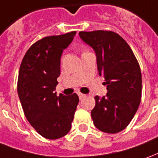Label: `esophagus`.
<instances>
[{"instance_id":"obj_1","label":"esophagus","mask_w":158,"mask_h":158,"mask_svg":"<svg viewBox=\"0 0 158 158\" xmlns=\"http://www.w3.org/2000/svg\"><path fill=\"white\" fill-rule=\"evenodd\" d=\"M78 96H79V98L80 99H83L84 97H86V94H81V93H78Z\"/></svg>"}]
</instances>
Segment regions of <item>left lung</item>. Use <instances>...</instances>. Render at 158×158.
<instances>
[{
	"label": "left lung",
	"mask_w": 158,
	"mask_h": 158,
	"mask_svg": "<svg viewBox=\"0 0 158 158\" xmlns=\"http://www.w3.org/2000/svg\"><path fill=\"white\" fill-rule=\"evenodd\" d=\"M79 35L94 50L99 75L106 84V96H95L91 111L94 126L106 133H117L131 122L142 95L139 62L126 40L112 31H80Z\"/></svg>",
	"instance_id": "1"
}]
</instances>
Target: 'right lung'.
I'll return each instance as SVG.
<instances>
[{
	"label": "right lung",
	"instance_id": "right-lung-1",
	"mask_svg": "<svg viewBox=\"0 0 158 158\" xmlns=\"http://www.w3.org/2000/svg\"><path fill=\"white\" fill-rule=\"evenodd\" d=\"M75 35L73 31L38 40L27 50L19 67L17 90L25 116L47 139H60L68 133L79 102L77 94L57 96L55 92L62 52Z\"/></svg>",
	"mask_w": 158,
	"mask_h": 158
}]
</instances>
